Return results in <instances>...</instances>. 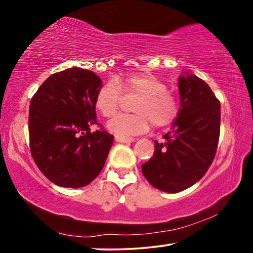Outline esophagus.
Listing matches in <instances>:
<instances>
[{"label": "esophagus", "instance_id": "1", "mask_svg": "<svg viewBox=\"0 0 253 253\" xmlns=\"http://www.w3.org/2000/svg\"><path fill=\"white\" fill-rule=\"evenodd\" d=\"M115 140L118 142H123V144H127V142H133L134 139L131 137H121V135H115Z\"/></svg>", "mask_w": 253, "mask_h": 253}]
</instances>
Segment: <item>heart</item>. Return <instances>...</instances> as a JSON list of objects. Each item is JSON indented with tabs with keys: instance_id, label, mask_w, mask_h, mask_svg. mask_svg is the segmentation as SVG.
I'll return each instance as SVG.
<instances>
[{
	"instance_id": "1",
	"label": "heart",
	"mask_w": 253,
	"mask_h": 253,
	"mask_svg": "<svg viewBox=\"0 0 253 253\" xmlns=\"http://www.w3.org/2000/svg\"><path fill=\"white\" fill-rule=\"evenodd\" d=\"M121 90L138 94L134 100V114H120L108 123V130L121 137L146 132L151 126H167L179 113V102L166 83L148 74L129 75L118 83L111 81L98 90L96 107L105 118H112L119 111Z\"/></svg>"
}]
</instances>
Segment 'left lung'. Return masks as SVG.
Returning <instances> with one entry per match:
<instances>
[{"instance_id": "8db88e82", "label": "left lung", "mask_w": 253, "mask_h": 253, "mask_svg": "<svg viewBox=\"0 0 253 253\" xmlns=\"http://www.w3.org/2000/svg\"><path fill=\"white\" fill-rule=\"evenodd\" d=\"M180 107L164 141L154 140L153 157L141 166L153 187L178 193L196 184L210 168L220 133V102L196 75L178 79Z\"/></svg>"}]
</instances>
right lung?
<instances>
[{
	"mask_svg": "<svg viewBox=\"0 0 253 253\" xmlns=\"http://www.w3.org/2000/svg\"><path fill=\"white\" fill-rule=\"evenodd\" d=\"M92 71L72 67L49 76L29 106V148L36 166L54 185H89L105 166L114 135L99 130L96 96L102 86Z\"/></svg>",
	"mask_w": 253,
	"mask_h": 253,
	"instance_id": "1",
	"label": "right lung"
}]
</instances>
